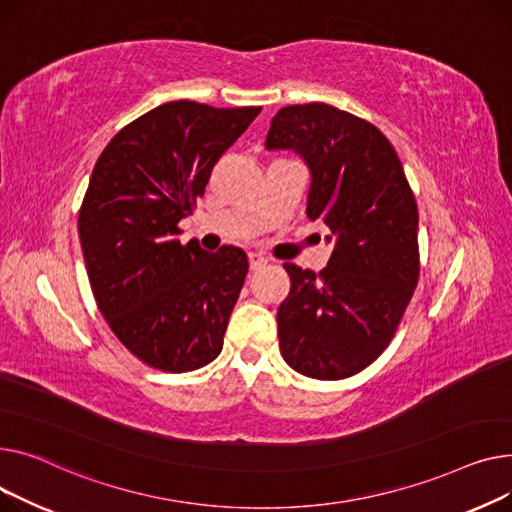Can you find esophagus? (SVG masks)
Here are the masks:
<instances>
[{
  "label": "esophagus",
  "instance_id": "obj_1",
  "mask_svg": "<svg viewBox=\"0 0 512 512\" xmlns=\"http://www.w3.org/2000/svg\"><path fill=\"white\" fill-rule=\"evenodd\" d=\"M248 260H250V268H252V270H258V268H262V266L268 262L262 254H256V252H250V254H248Z\"/></svg>",
  "mask_w": 512,
  "mask_h": 512
}]
</instances>
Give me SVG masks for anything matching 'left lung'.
<instances>
[{"label": "left lung", "instance_id": "obj_1", "mask_svg": "<svg viewBox=\"0 0 512 512\" xmlns=\"http://www.w3.org/2000/svg\"><path fill=\"white\" fill-rule=\"evenodd\" d=\"M266 148H293L312 171L308 217L335 242L320 273L283 264L285 362L316 380L368 368L393 341L419 279L417 202L397 150L366 119L326 103L289 105Z\"/></svg>", "mask_w": 512, "mask_h": 512}]
</instances>
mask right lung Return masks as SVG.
Segmentation results:
<instances>
[{"mask_svg": "<svg viewBox=\"0 0 512 512\" xmlns=\"http://www.w3.org/2000/svg\"><path fill=\"white\" fill-rule=\"evenodd\" d=\"M260 111L163 103L119 130L95 163L78 213L90 289L119 343L150 368L192 372L223 349L248 256L182 244L177 225Z\"/></svg>", "mask_w": 512, "mask_h": 512, "instance_id": "1", "label": "right lung"}]
</instances>
